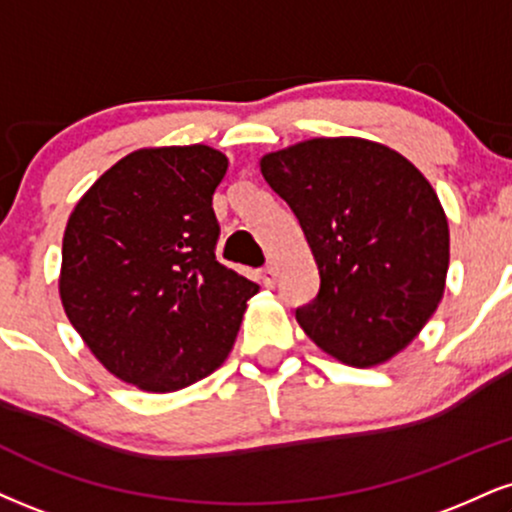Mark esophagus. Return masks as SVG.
<instances>
[{"label": "esophagus", "mask_w": 512, "mask_h": 512, "mask_svg": "<svg viewBox=\"0 0 512 512\" xmlns=\"http://www.w3.org/2000/svg\"><path fill=\"white\" fill-rule=\"evenodd\" d=\"M276 276H279V272H276L274 264H267V267H264L262 272H260V279H262V283H264V286H267V288L274 286Z\"/></svg>", "instance_id": "34e87169"}]
</instances>
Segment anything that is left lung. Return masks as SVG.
<instances>
[{
    "mask_svg": "<svg viewBox=\"0 0 512 512\" xmlns=\"http://www.w3.org/2000/svg\"><path fill=\"white\" fill-rule=\"evenodd\" d=\"M260 166L319 269L315 300L295 310L305 334L353 367L403 350L441 303L448 272V221L427 178L362 138H312Z\"/></svg>",
    "mask_w": 512,
    "mask_h": 512,
    "instance_id": "1",
    "label": "left lung"
}]
</instances>
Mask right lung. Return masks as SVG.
Segmentation results:
<instances>
[{
    "mask_svg": "<svg viewBox=\"0 0 512 512\" xmlns=\"http://www.w3.org/2000/svg\"><path fill=\"white\" fill-rule=\"evenodd\" d=\"M226 166L207 145L131 152L66 224V317L114 377L143 391H178L212 374L260 291L214 255L212 195Z\"/></svg>",
    "mask_w": 512,
    "mask_h": 512,
    "instance_id": "obj_1",
    "label": "right lung"
}]
</instances>
